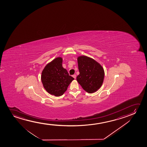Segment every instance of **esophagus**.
Masks as SVG:
<instances>
[{
    "instance_id": "1",
    "label": "esophagus",
    "mask_w": 147,
    "mask_h": 147,
    "mask_svg": "<svg viewBox=\"0 0 147 147\" xmlns=\"http://www.w3.org/2000/svg\"><path fill=\"white\" fill-rule=\"evenodd\" d=\"M72 77L74 79L76 78V75H73Z\"/></svg>"
}]
</instances>
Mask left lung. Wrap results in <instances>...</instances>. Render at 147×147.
Masks as SVG:
<instances>
[{"label": "left lung", "mask_w": 147, "mask_h": 147, "mask_svg": "<svg viewBox=\"0 0 147 147\" xmlns=\"http://www.w3.org/2000/svg\"><path fill=\"white\" fill-rule=\"evenodd\" d=\"M78 64L80 74L77 77V82L87 92H95L103 82L102 67L93 59L84 56L78 58Z\"/></svg>", "instance_id": "obj_1"}]
</instances>
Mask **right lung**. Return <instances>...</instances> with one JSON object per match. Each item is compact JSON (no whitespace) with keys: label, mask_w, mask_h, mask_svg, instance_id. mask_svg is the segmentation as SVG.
<instances>
[{"label":"right lung","mask_w":147,"mask_h":147,"mask_svg":"<svg viewBox=\"0 0 147 147\" xmlns=\"http://www.w3.org/2000/svg\"><path fill=\"white\" fill-rule=\"evenodd\" d=\"M62 59H55L45 67L41 80L45 89L48 92L59 96L67 90L74 78L69 75L66 69L62 67Z\"/></svg>","instance_id":"add662e5"}]
</instances>
